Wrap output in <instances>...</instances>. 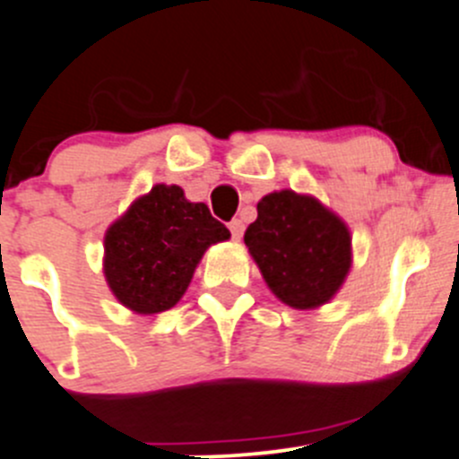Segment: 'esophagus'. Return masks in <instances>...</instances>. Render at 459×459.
<instances>
[{
  "label": "esophagus",
  "mask_w": 459,
  "mask_h": 459,
  "mask_svg": "<svg viewBox=\"0 0 459 459\" xmlns=\"http://www.w3.org/2000/svg\"><path fill=\"white\" fill-rule=\"evenodd\" d=\"M230 231H231V238L240 240V236H243V231H245L243 221H238V219L231 221V223H230Z\"/></svg>",
  "instance_id": "obj_1"
}]
</instances>
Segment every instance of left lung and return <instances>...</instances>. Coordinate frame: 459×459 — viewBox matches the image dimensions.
Returning <instances> with one entry per match:
<instances>
[{
    "label": "left lung",
    "mask_w": 459,
    "mask_h": 459,
    "mask_svg": "<svg viewBox=\"0 0 459 459\" xmlns=\"http://www.w3.org/2000/svg\"><path fill=\"white\" fill-rule=\"evenodd\" d=\"M245 245L267 288L294 310L328 303L352 265V238L346 223L315 196L292 189L267 194Z\"/></svg>",
    "instance_id": "8db88e82"
}]
</instances>
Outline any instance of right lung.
Listing matches in <instances>:
<instances>
[{
    "label": "right lung",
    "mask_w": 459,
    "mask_h": 459,
    "mask_svg": "<svg viewBox=\"0 0 459 459\" xmlns=\"http://www.w3.org/2000/svg\"><path fill=\"white\" fill-rule=\"evenodd\" d=\"M228 238L205 203H189L178 185H156L104 234V276L122 306L158 315L183 299L205 249Z\"/></svg>",
    "instance_id": "add662e5"
}]
</instances>
